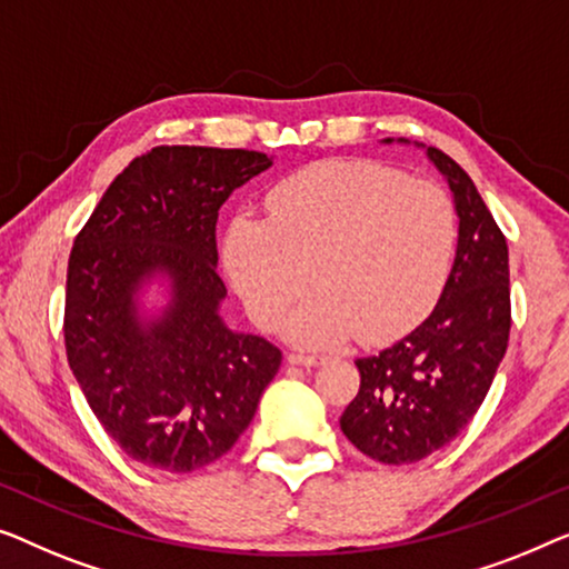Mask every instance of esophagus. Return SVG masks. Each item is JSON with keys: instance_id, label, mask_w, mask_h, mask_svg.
I'll list each match as a JSON object with an SVG mask.
<instances>
[{"instance_id": "34e87169", "label": "esophagus", "mask_w": 569, "mask_h": 569, "mask_svg": "<svg viewBox=\"0 0 569 569\" xmlns=\"http://www.w3.org/2000/svg\"><path fill=\"white\" fill-rule=\"evenodd\" d=\"M286 361H288V363H293V366H307V368H311V366H319V363H322L325 358H322V356L296 353V350H293V353H288V356H286Z\"/></svg>"}]
</instances>
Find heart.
Listing matches in <instances>:
<instances>
[{
	"mask_svg": "<svg viewBox=\"0 0 569 569\" xmlns=\"http://www.w3.org/2000/svg\"><path fill=\"white\" fill-rule=\"evenodd\" d=\"M459 239L441 186L395 167L330 159L270 190L268 216H237L221 254L260 327L288 322L293 340L322 346L358 335L387 342L412 330L441 293Z\"/></svg>",
	"mask_w": 569,
	"mask_h": 569,
	"instance_id": "heart-1",
	"label": "heart"
}]
</instances>
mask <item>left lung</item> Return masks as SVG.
Wrapping results in <instances>:
<instances>
[{"instance_id": "obj_1", "label": "left lung", "mask_w": 569, "mask_h": 569, "mask_svg": "<svg viewBox=\"0 0 569 569\" xmlns=\"http://www.w3.org/2000/svg\"><path fill=\"white\" fill-rule=\"evenodd\" d=\"M391 141V139H387ZM428 157L453 193L459 242L436 309L381 353L358 358L361 389L340 428L381 463H415L469 426L510 338L508 242L475 182L441 149Z\"/></svg>"}]
</instances>
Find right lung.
<instances>
[{
	"instance_id": "1",
	"label": "right lung",
	"mask_w": 569,
	"mask_h": 569,
	"mask_svg": "<svg viewBox=\"0 0 569 569\" xmlns=\"http://www.w3.org/2000/svg\"><path fill=\"white\" fill-rule=\"evenodd\" d=\"M273 164L262 151L154 147L102 196L69 254L63 342L94 418L143 467L188 475L244 433L281 350L229 330L216 262L219 208ZM154 274L171 303L154 320L134 293Z\"/></svg>"
}]
</instances>
